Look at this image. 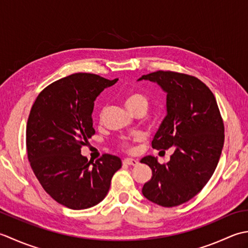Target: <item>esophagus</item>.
Returning a JSON list of instances; mask_svg holds the SVG:
<instances>
[{
  "label": "esophagus",
  "instance_id": "obj_1",
  "mask_svg": "<svg viewBox=\"0 0 248 248\" xmlns=\"http://www.w3.org/2000/svg\"><path fill=\"white\" fill-rule=\"evenodd\" d=\"M123 163L126 164V165H129V166H136V165H138L139 161H138V159H136V158L127 157V158H124Z\"/></svg>",
  "mask_w": 248,
  "mask_h": 248
}]
</instances>
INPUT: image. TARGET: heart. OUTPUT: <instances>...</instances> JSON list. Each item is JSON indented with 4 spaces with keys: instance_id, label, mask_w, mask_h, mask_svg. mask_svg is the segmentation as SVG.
Here are the masks:
<instances>
[{
    "instance_id": "b5f03b06",
    "label": "heart",
    "mask_w": 248,
    "mask_h": 248,
    "mask_svg": "<svg viewBox=\"0 0 248 248\" xmlns=\"http://www.w3.org/2000/svg\"><path fill=\"white\" fill-rule=\"evenodd\" d=\"M124 103L125 106L127 107V109L129 111H134L138 108H146L148 109V99L145 98V96H143L142 94H140L138 92H130L127 95L125 96L124 98ZM141 135L136 134L131 137L128 138H124L121 142V146L124 150H131L133 146H131V143L135 142V141H139L141 140Z\"/></svg>"
}]
</instances>
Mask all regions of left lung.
I'll use <instances>...</instances> for the list:
<instances>
[{
  "label": "left lung",
  "mask_w": 248,
  "mask_h": 248,
  "mask_svg": "<svg viewBox=\"0 0 248 248\" xmlns=\"http://www.w3.org/2000/svg\"><path fill=\"white\" fill-rule=\"evenodd\" d=\"M138 80L156 82L167 93V115L154 136L153 149L174 148L167 164L151 155L140 160L152 169L142 194L172 208L194 198L213 175L224 146V122L213 93L194 76L158 70Z\"/></svg>",
  "instance_id": "obj_1"
}]
</instances>
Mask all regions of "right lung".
<instances>
[{
  "mask_svg": "<svg viewBox=\"0 0 248 248\" xmlns=\"http://www.w3.org/2000/svg\"><path fill=\"white\" fill-rule=\"evenodd\" d=\"M117 81L73 74L45 88L32 106L27 124L30 165L46 193L66 208L83 210L99 203L122 167L118 156L104 154L92 163L81 155L82 145L95 134V99Z\"/></svg>",
  "mask_w": 248,
  "mask_h": 248,
  "instance_id": "add662e5",
  "label": "right lung"
}]
</instances>
